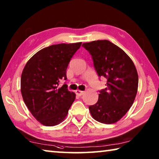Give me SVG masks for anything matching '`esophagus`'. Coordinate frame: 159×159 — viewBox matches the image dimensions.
Masks as SVG:
<instances>
[{"mask_svg": "<svg viewBox=\"0 0 159 159\" xmlns=\"http://www.w3.org/2000/svg\"><path fill=\"white\" fill-rule=\"evenodd\" d=\"M84 93H85L84 91H82V90H76V94L79 96H81Z\"/></svg>", "mask_w": 159, "mask_h": 159, "instance_id": "34e87169", "label": "esophagus"}]
</instances>
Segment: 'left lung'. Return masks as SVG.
Listing matches in <instances>:
<instances>
[{"label": "left lung", "instance_id": "obj_1", "mask_svg": "<svg viewBox=\"0 0 159 159\" xmlns=\"http://www.w3.org/2000/svg\"><path fill=\"white\" fill-rule=\"evenodd\" d=\"M92 55L99 77L107 79L98 101L89 107L94 119L105 124L119 120L133 105L138 93V74L133 60L121 48L107 40L83 43Z\"/></svg>", "mask_w": 159, "mask_h": 159}]
</instances>
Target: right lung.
Here are the masks:
<instances>
[{
	"mask_svg": "<svg viewBox=\"0 0 159 159\" xmlns=\"http://www.w3.org/2000/svg\"><path fill=\"white\" fill-rule=\"evenodd\" d=\"M81 42L52 45L29 59L21 76V95L31 114L45 126L60 124L65 119L76 98L67 85L59 87L66 79V69Z\"/></svg>",
	"mask_w": 159,
	"mask_h": 159,
	"instance_id": "right-lung-1",
	"label": "right lung"
}]
</instances>
